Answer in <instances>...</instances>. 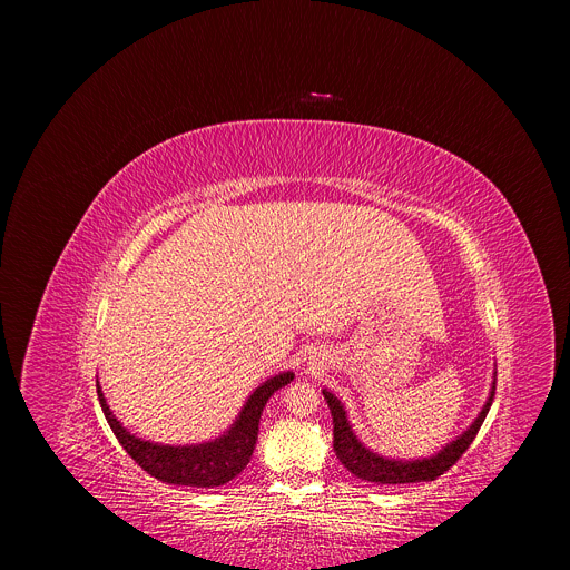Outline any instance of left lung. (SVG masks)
<instances>
[{
	"label": "left lung",
	"mask_w": 570,
	"mask_h": 570,
	"mask_svg": "<svg viewBox=\"0 0 570 570\" xmlns=\"http://www.w3.org/2000/svg\"><path fill=\"white\" fill-rule=\"evenodd\" d=\"M494 392H497V372H494V379H492L490 396H487L482 411L478 413V417L471 422V426L466 431H462L455 440H451L449 444H444L438 453H433L429 458L399 460V458H385V455L374 453L372 449H367L356 438V433L352 431V424L347 420V411H345V405L341 403V399L330 390H322L324 399H327L330 411H332V417H334V451H336V458L347 466V471H352L361 480L379 482V484L424 482V480H435L438 475L449 471L460 460V455L469 449L473 438L478 435L487 413H490V405L494 401Z\"/></svg>",
	"instance_id": "1"
}]
</instances>
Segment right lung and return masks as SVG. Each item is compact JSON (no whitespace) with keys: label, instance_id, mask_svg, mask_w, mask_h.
<instances>
[{"label":"right lung","instance_id":"obj_1","mask_svg":"<svg viewBox=\"0 0 570 570\" xmlns=\"http://www.w3.org/2000/svg\"><path fill=\"white\" fill-rule=\"evenodd\" d=\"M293 379H295L293 372H279L271 376L268 381H264L259 387L253 390V394L246 399V403H243L240 413L223 435L200 444H180V446L150 442L132 435L112 415L99 381H97V394H99L101 411L112 433L117 435L119 444L146 473L169 484L218 487L229 482L248 466L257 444L259 420L266 409V401L279 387L288 385Z\"/></svg>","mask_w":570,"mask_h":570}]
</instances>
